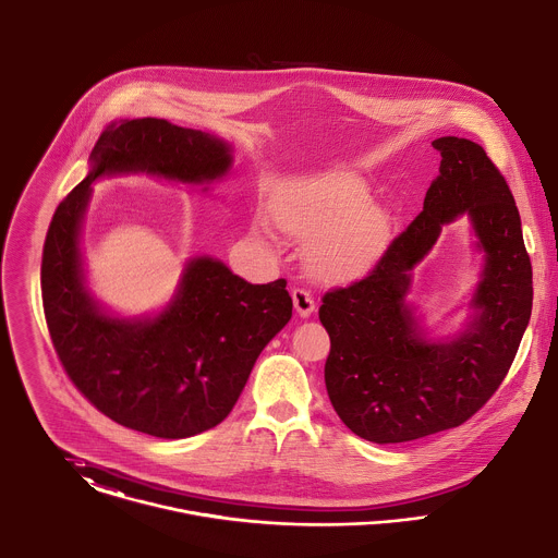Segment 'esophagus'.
Masks as SVG:
<instances>
[{"label": "esophagus", "mask_w": 558, "mask_h": 558, "mask_svg": "<svg viewBox=\"0 0 558 558\" xmlns=\"http://www.w3.org/2000/svg\"><path fill=\"white\" fill-rule=\"evenodd\" d=\"M291 295H293V305H295V310H298L300 316H310V314L314 312L316 303H314V298H312L305 289L298 287V289L291 291Z\"/></svg>", "instance_id": "esophagus-1"}]
</instances>
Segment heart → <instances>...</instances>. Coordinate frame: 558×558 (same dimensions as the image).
Instances as JSON below:
<instances>
[{
  "label": "heart",
  "mask_w": 558,
  "mask_h": 558,
  "mask_svg": "<svg viewBox=\"0 0 558 558\" xmlns=\"http://www.w3.org/2000/svg\"><path fill=\"white\" fill-rule=\"evenodd\" d=\"M278 220L303 240H312L307 260L323 280H350L383 255L390 233L388 216L369 204L361 180L325 173L291 189L278 204ZM258 233H271L269 216L257 220Z\"/></svg>",
  "instance_id": "b5f03b06"
}]
</instances>
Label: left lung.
Masks as SVG:
<instances>
[{
  "instance_id": "obj_1",
  "label": "left lung",
  "mask_w": 558,
  "mask_h": 558,
  "mask_svg": "<svg viewBox=\"0 0 558 558\" xmlns=\"http://www.w3.org/2000/svg\"><path fill=\"white\" fill-rule=\"evenodd\" d=\"M439 175L423 213L374 269L325 293L318 318L331 338L325 385L343 425L374 444L412 441L470 421L495 395L531 318L533 271L506 178L465 137H437ZM468 215L485 251L471 325L429 341L404 301L411 269L444 223Z\"/></svg>"
}]
</instances>
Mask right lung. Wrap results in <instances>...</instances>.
Listing matches in <instances>:
<instances>
[{
  "mask_svg": "<svg viewBox=\"0 0 558 558\" xmlns=\"http://www.w3.org/2000/svg\"><path fill=\"white\" fill-rule=\"evenodd\" d=\"M85 180L57 206L43 253V303L57 356L108 418L163 439L213 429L233 410L260 350L291 320L287 280L251 284L218 258H191L155 318H117L86 291L81 229L90 184L146 172L204 184L231 168V146L163 119L110 123Z\"/></svg>",
  "mask_w": 558,
  "mask_h": 558,
  "instance_id": "obj_1",
  "label": "right lung"
}]
</instances>
